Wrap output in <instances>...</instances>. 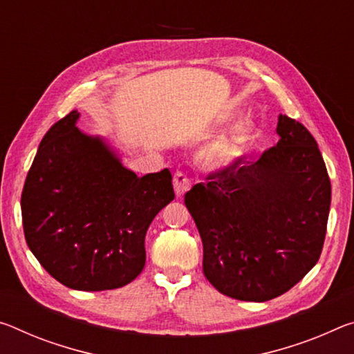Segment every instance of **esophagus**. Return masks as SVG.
<instances>
[{"mask_svg": "<svg viewBox=\"0 0 354 354\" xmlns=\"http://www.w3.org/2000/svg\"><path fill=\"white\" fill-rule=\"evenodd\" d=\"M173 187H175L176 197H183V195L189 192L190 187H192V181H190V178L186 173L176 171L175 176H173Z\"/></svg>", "mask_w": 354, "mask_h": 354, "instance_id": "34e87169", "label": "esophagus"}]
</instances>
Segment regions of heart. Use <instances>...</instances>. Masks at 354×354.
<instances>
[{"mask_svg":"<svg viewBox=\"0 0 354 354\" xmlns=\"http://www.w3.org/2000/svg\"><path fill=\"white\" fill-rule=\"evenodd\" d=\"M250 132H252V127L248 124L241 129L238 137L216 143L214 147L206 153L207 159H209L216 167H223V165L232 164L238 156L243 154L245 142H248V138L250 137Z\"/></svg>","mask_w":354,"mask_h":354,"instance_id":"heart-1","label":"heart"}]
</instances>
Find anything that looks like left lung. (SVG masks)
Instances as JSON below:
<instances>
[{"mask_svg":"<svg viewBox=\"0 0 354 354\" xmlns=\"http://www.w3.org/2000/svg\"><path fill=\"white\" fill-rule=\"evenodd\" d=\"M279 142L257 162L234 160L184 195L203 243V272L222 295L265 302L317 265L330 181L312 133L279 115Z\"/></svg>","mask_w":354,"mask_h":354,"instance_id":"1","label":"left lung"}]
</instances>
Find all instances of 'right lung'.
<instances>
[{
  "instance_id": "obj_1",
  "label": "right lung",
  "mask_w": 354,
  "mask_h": 354,
  "mask_svg": "<svg viewBox=\"0 0 354 354\" xmlns=\"http://www.w3.org/2000/svg\"><path fill=\"white\" fill-rule=\"evenodd\" d=\"M80 113L48 129L21 192L25 239L42 268L72 290L124 287L143 271L145 236L175 198L168 168L138 178Z\"/></svg>"
}]
</instances>
